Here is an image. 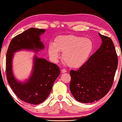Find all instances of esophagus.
I'll list each match as a JSON object with an SVG mask.
<instances>
[{"label": "esophagus", "mask_w": 122, "mask_h": 122, "mask_svg": "<svg viewBox=\"0 0 122 122\" xmlns=\"http://www.w3.org/2000/svg\"><path fill=\"white\" fill-rule=\"evenodd\" d=\"M66 70L65 69H61V72L62 73H66Z\"/></svg>", "instance_id": "34e87169"}]
</instances>
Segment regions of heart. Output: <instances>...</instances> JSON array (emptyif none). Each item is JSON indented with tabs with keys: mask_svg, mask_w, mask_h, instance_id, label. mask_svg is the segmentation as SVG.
<instances>
[{
	"mask_svg": "<svg viewBox=\"0 0 122 122\" xmlns=\"http://www.w3.org/2000/svg\"><path fill=\"white\" fill-rule=\"evenodd\" d=\"M93 49V43L91 39L73 35L56 36L53 43H50L48 48V54L53 61H58L61 51L63 61L71 68L83 66Z\"/></svg>",
	"mask_w": 122,
	"mask_h": 122,
	"instance_id": "b5f03b06",
	"label": "heart"
}]
</instances>
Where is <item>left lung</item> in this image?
Segmentation results:
<instances>
[{
    "label": "left lung",
    "mask_w": 122,
    "mask_h": 122,
    "mask_svg": "<svg viewBox=\"0 0 122 122\" xmlns=\"http://www.w3.org/2000/svg\"><path fill=\"white\" fill-rule=\"evenodd\" d=\"M102 43L99 49L77 71H70L69 88L76 101L93 103L111 89L118 66V56L111 38L99 33Z\"/></svg>",
    "instance_id": "8db88e82"
}]
</instances>
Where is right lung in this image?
<instances>
[{"mask_svg": "<svg viewBox=\"0 0 122 122\" xmlns=\"http://www.w3.org/2000/svg\"><path fill=\"white\" fill-rule=\"evenodd\" d=\"M46 30L31 28L13 38L8 47L6 58L8 82L16 96L31 104H38L46 100L51 93L54 81L60 74L59 66L44 58L35 56L32 72L25 81L16 79L12 69L14 53L21 50L38 52L44 48L40 36Z\"/></svg>", "mask_w": 122, "mask_h": 122, "instance_id": "1", "label": "right lung"}]
</instances>
